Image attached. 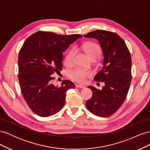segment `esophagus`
<instances>
[{
  "mask_svg": "<svg viewBox=\"0 0 150 150\" xmlns=\"http://www.w3.org/2000/svg\"><path fill=\"white\" fill-rule=\"evenodd\" d=\"M76 87L78 88H84L85 86L83 85H81V84H76Z\"/></svg>",
  "mask_w": 150,
  "mask_h": 150,
  "instance_id": "obj_1",
  "label": "esophagus"
}]
</instances>
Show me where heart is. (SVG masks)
Instances as JSON below:
<instances>
[{
	"label": "heart",
	"instance_id": "heart-1",
	"mask_svg": "<svg viewBox=\"0 0 150 150\" xmlns=\"http://www.w3.org/2000/svg\"><path fill=\"white\" fill-rule=\"evenodd\" d=\"M82 48L88 54V56L91 59H96L101 56V49L96 43L88 42L83 45ZM76 51L75 49H72L68 52L65 57V63L67 64H71L73 62L74 57L76 55ZM68 76L73 81L78 83H84L86 79L90 78L93 76V72L89 70L81 69L79 67H76L70 70L67 73Z\"/></svg>",
	"mask_w": 150,
	"mask_h": 150
}]
</instances>
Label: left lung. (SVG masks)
<instances>
[{
  "label": "left lung",
  "mask_w": 150,
  "mask_h": 150,
  "mask_svg": "<svg viewBox=\"0 0 150 150\" xmlns=\"http://www.w3.org/2000/svg\"><path fill=\"white\" fill-rule=\"evenodd\" d=\"M84 37L98 40L104 54L102 69L94 79L104 86L101 90L88 86L93 96L86 105L95 115L110 116L121 106L128 93L132 78L131 54L124 40L115 33L96 30Z\"/></svg>",
  "instance_id": "8db88e82"
}]
</instances>
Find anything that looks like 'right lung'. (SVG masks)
I'll return each mask as SVG.
<instances>
[{"mask_svg": "<svg viewBox=\"0 0 150 150\" xmlns=\"http://www.w3.org/2000/svg\"><path fill=\"white\" fill-rule=\"evenodd\" d=\"M82 35H61L38 31L27 39L18 57L21 92L30 110L41 117L56 114L64 105L67 90L74 88L69 80L60 87L51 84L52 74L62 71V53Z\"/></svg>", "mask_w": 150, "mask_h": 150, "instance_id": "1", "label": "right lung"}]
</instances>
